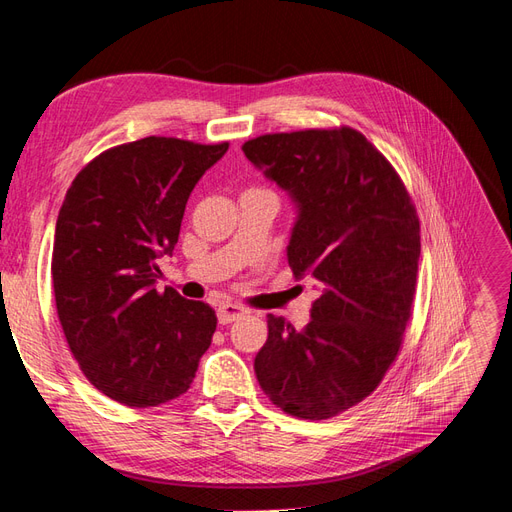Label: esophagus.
I'll use <instances>...</instances> for the list:
<instances>
[{
  "instance_id": "1",
  "label": "esophagus",
  "mask_w": 512,
  "mask_h": 512,
  "mask_svg": "<svg viewBox=\"0 0 512 512\" xmlns=\"http://www.w3.org/2000/svg\"><path fill=\"white\" fill-rule=\"evenodd\" d=\"M246 313H248V309L235 305V303H220L216 316H218L220 324H231L235 320H240L242 316H246Z\"/></svg>"
}]
</instances>
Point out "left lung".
Here are the masks:
<instances>
[{"mask_svg":"<svg viewBox=\"0 0 512 512\" xmlns=\"http://www.w3.org/2000/svg\"><path fill=\"white\" fill-rule=\"evenodd\" d=\"M242 151L292 196L287 261L320 292L303 331L268 313L257 381L285 413L329 419L368 398L398 357L415 298L419 218L385 155L352 127L266 134Z\"/></svg>","mask_w":512,"mask_h":512,"instance_id":"left-lung-1","label":"left lung"}]
</instances>
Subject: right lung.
Returning <instances> with one entry per match:
<instances>
[{
	"label": "right lung",
	"mask_w": 512,
	"mask_h": 512,
	"mask_svg": "<svg viewBox=\"0 0 512 512\" xmlns=\"http://www.w3.org/2000/svg\"><path fill=\"white\" fill-rule=\"evenodd\" d=\"M229 142L149 136L86 164L60 207L51 279L56 309L84 376L125 406L186 393L212 344L216 313L157 290L196 183Z\"/></svg>",
	"instance_id": "obj_1"
}]
</instances>
